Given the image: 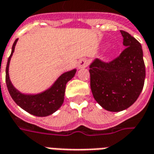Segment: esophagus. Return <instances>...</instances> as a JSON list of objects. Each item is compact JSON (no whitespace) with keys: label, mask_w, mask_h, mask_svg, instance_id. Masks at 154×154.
<instances>
[{"label":"esophagus","mask_w":154,"mask_h":154,"mask_svg":"<svg viewBox=\"0 0 154 154\" xmlns=\"http://www.w3.org/2000/svg\"><path fill=\"white\" fill-rule=\"evenodd\" d=\"M87 65H88V62L86 59H82L78 61V68H86Z\"/></svg>","instance_id":"34e87169"}]
</instances>
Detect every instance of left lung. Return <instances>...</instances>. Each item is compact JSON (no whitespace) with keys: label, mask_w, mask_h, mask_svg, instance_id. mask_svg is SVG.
Returning a JSON list of instances; mask_svg holds the SVG:
<instances>
[{"label":"left lung","mask_w":154,"mask_h":154,"mask_svg":"<svg viewBox=\"0 0 154 154\" xmlns=\"http://www.w3.org/2000/svg\"><path fill=\"white\" fill-rule=\"evenodd\" d=\"M121 33L126 49L120 56L110 63L94 59L89 66L94 100L110 112H120L135 103L145 79L140 43L125 31H121Z\"/></svg>","instance_id":"obj_1"}]
</instances>
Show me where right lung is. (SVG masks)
Masks as SVG:
<instances>
[{
    "label": "right lung",
    "instance_id": "add662e5",
    "mask_svg": "<svg viewBox=\"0 0 154 154\" xmlns=\"http://www.w3.org/2000/svg\"><path fill=\"white\" fill-rule=\"evenodd\" d=\"M18 40H15L9 57L5 69V82L10 96L18 105L26 112L36 117H47L53 114L62 106L64 100L66 84L75 76L77 68L65 72L58 77L48 89L36 94H24L17 90L11 82L9 75L10 60Z\"/></svg>",
    "mask_w": 154,
    "mask_h": 154
}]
</instances>
